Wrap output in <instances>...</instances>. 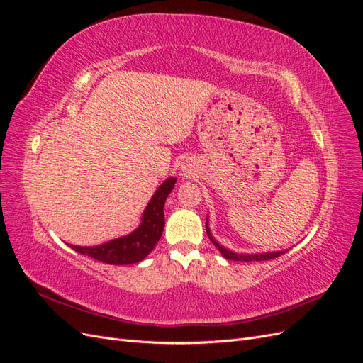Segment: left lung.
Masks as SVG:
<instances>
[{
  "label": "left lung",
  "instance_id": "left-lung-1",
  "mask_svg": "<svg viewBox=\"0 0 363 363\" xmlns=\"http://www.w3.org/2000/svg\"><path fill=\"white\" fill-rule=\"evenodd\" d=\"M206 232H207V236L208 239L212 240L213 245L219 250V252H221L223 257L228 259V260H235V262H260V260H271V259H276L281 255H284L288 250H281V251H268V252H235L232 250L225 248L224 245H221L218 242V240L212 236L211 233V228H208V218L206 219Z\"/></svg>",
  "mask_w": 363,
  "mask_h": 363
}]
</instances>
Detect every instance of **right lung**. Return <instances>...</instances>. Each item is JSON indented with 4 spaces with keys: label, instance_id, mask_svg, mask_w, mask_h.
I'll return each mask as SVG.
<instances>
[{
    "label": "right lung",
    "instance_id": "1",
    "mask_svg": "<svg viewBox=\"0 0 363 363\" xmlns=\"http://www.w3.org/2000/svg\"><path fill=\"white\" fill-rule=\"evenodd\" d=\"M175 182L177 179L169 177L159 186L142 213L140 224L131 233L94 247L68 245L80 255L89 256L98 262L107 263V265H133V263L144 260L156 247L163 233V207L168 195L174 189Z\"/></svg>",
    "mask_w": 363,
    "mask_h": 363
}]
</instances>
